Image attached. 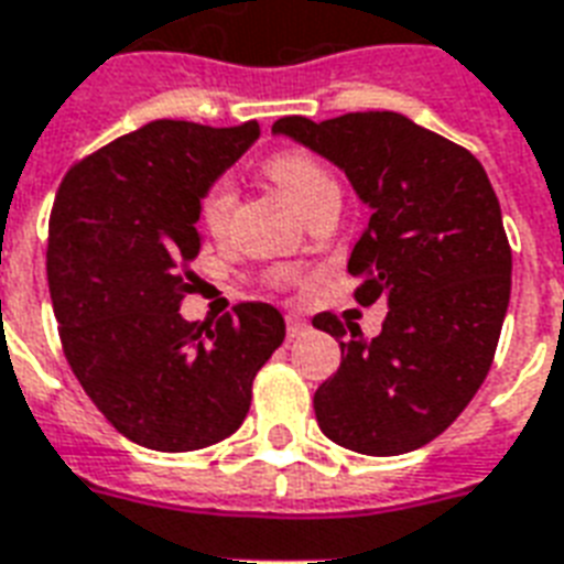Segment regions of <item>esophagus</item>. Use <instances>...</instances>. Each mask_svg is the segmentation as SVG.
I'll return each instance as SVG.
<instances>
[{
  "instance_id": "34e87169",
  "label": "esophagus",
  "mask_w": 564,
  "mask_h": 564,
  "mask_svg": "<svg viewBox=\"0 0 564 564\" xmlns=\"http://www.w3.org/2000/svg\"><path fill=\"white\" fill-rule=\"evenodd\" d=\"M308 332V323L303 321V317H288V338L294 341V338H300V335H305Z\"/></svg>"
}]
</instances>
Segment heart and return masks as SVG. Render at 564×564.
<instances>
[{"label":"heart","mask_w":564,"mask_h":564,"mask_svg":"<svg viewBox=\"0 0 564 564\" xmlns=\"http://www.w3.org/2000/svg\"><path fill=\"white\" fill-rule=\"evenodd\" d=\"M268 173L276 178V185L285 191L291 199H294L300 208H308V205L317 199V196L329 194V191H338V182L332 176L323 161H317L312 152L303 150H285L276 152L273 159L268 161ZM235 208V185L229 176L212 178L208 185L199 191V203H196V212H199V223L205 229L220 238L229 229V220H232Z\"/></svg>","instance_id":"obj_1"}]
</instances>
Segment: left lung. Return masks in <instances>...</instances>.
<instances>
[{
    "label": "left lung",
    "mask_w": 564,
    "mask_h": 564,
    "mask_svg": "<svg viewBox=\"0 0 564 564\" xmlns=\"http://www.w3.org/2000/svg\"><path fill=\"white\" fill-rule=\"evenodd\" d=\"M273 134L341 167L370 205L347 270L361 305L388 303L377 338L314 314L341 341V368L314 394L323 435L365 456L423 447L465 412L500 341L512 250L495 187L465 147L397 111L282 117Z\"/></svg>",
    "instance_id": "left-lung-1"
}]
</instances>
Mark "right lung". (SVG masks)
<instances>
[{"mask_svg": "<svg viewBox=\"0 0 564 564\" xmlns=\"http://www.w3.org/2000/svg\"><path fill=\"white\" fill-rule=\"evenodd\" d=\"M256 138V120H155L78 161L55 194L46 279L61 347L96 409L141 447L187 453L229 438L285 341L268 303L203 323L178 314L203 247L199 191Z\"/></svg>", "mask_w": 564, "mask_h": 564, "instance_id": "add662e5", "label": "right lung"}]
</instances>
